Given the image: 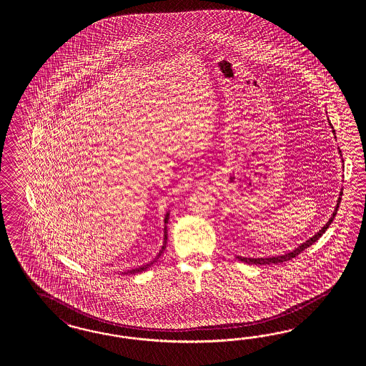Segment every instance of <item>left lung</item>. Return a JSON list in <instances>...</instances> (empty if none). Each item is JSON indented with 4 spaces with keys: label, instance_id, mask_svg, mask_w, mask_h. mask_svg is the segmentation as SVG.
I'll return each instance as SVG.
<instances>
[{
    "label": "left lung",
    "instance_id": "8db88e82",
    "mask_svg": "<svg viewBox=\"0 0 366 366\" xmlns=\"http://www.w3.org/2000/svg\"><path fill=\"white\" fill-rule=\"evenodd\" d=\"M330 126H332V124H330ZM332 133L335 134V132L332 130ZM340 152H341V150H340ZM341 199H342V192L340 193V199L337 201V207H335V209L332 212V219H330L329 222H326V225L322 228L320 232L315 233V234H314L312 237H310L307 242L300 244V247H298V248H295L294 251L288 252L286 255L271 256V257H255V259H254V257H242V256H237V259H239L240 262H243V263H247V264H279V263H283V262L291 260L292 257L300 255V252H303L306 248H309L310 245L315 243V242L321 237L322 234L326 232V229L329 228V225L332 224V220H334V217H335V214H337V211H338V207H340Z\"/></svg>",
    "mask_w": 366,
    "mask_h": 366
}]
</instances>
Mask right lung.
<instances>
[{
  "label": "right lung",
  "instance_id": "add662e5",
  "mask_svg": "<svg viewBox=\"0 0 366 366\" xmlns=\"http://www.w3.org/2000/svg\"><path fill=\"white\" fill-rule=\"evenodd\" d=\"M167 220H169V212L167 213V216H165V239H164V245H162V248H161V251H159V254L157 255V257H155L154 260L153 262H150V263H147V264H144V266L138 267V268H134V269H129V271H124V272H122V274H127V275H130V274H138V272H142V271H146L147 268L150 266H153V263H154L155 260L157 259H159V256L162 255L164 254V251H165V248H167Z\"/></svg>",
  "mask_w": 366,
  "mask_h": 366
}]
</instances>
